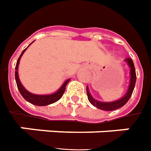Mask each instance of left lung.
<instances>
[{"mask_svg": "<svg viewBox=\"0 0 151 151\" xmlns=\"http://www.w3.org/2000/svg\"><path fill=\"white\" fill-rule=\"evenodd\" d=\"M124 61L127 63V66L130 68V73H129L130 80H129V84H128L127 92L125 93V95L123 96V97L119 98V100L110 101V102H104V101H100L98 100H96L91 96L90 91H89V87L87 86H86V94H87L88 101H90L91 104L94 105L95 107L100 109H102V110H105V111H111V110H114V109L123 107V105H125L128 101V100L130 99L131 96H132V94L133 92V90H134L137 76H136L134 64H133L132 60H131L130 58H127Z\"/></svg>", "mask_w": 151, "mask_h": 151, "instance_id": "8db88e82", "label": "left lung"}]
</instances>
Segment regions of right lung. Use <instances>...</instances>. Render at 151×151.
Instances as JSON below:
<instances>
[{"label":"right lung","mask_w":151,"mask_h":151,"mask_svg":"<svg viewBox=\"0 0 151 151\" xmlns=\"http://www.w3.org/2000/svg\"><path fill=\"white\" fill-rule=\"evenodd\" d=\"M31 44H30V45H31ZM30 45H29V46H30ZM28 47L25 48V49L23 50V52L21 53L20 56H19V58L18 60H17L16 66H15V81H16L18 89H19V92H20V94L22 95V96H23L26 101H28L29 103H31L32 105H37V106H45V105L53 104V103L58 101L61 97H62V96L65 93L66 85H67L68 82L70 81V78L67 79L66 81H65V83L62 84V86L58 89V91H56L54 92V93L47 94V95H37V94L32 93L30 91H28L23 86V84L21 83L20 80H19V72H18V70H19V61H20L21 57H22V55H24V51L28 49Z\"/></svg>","instance_id":"obj_1"}]
</instances>
